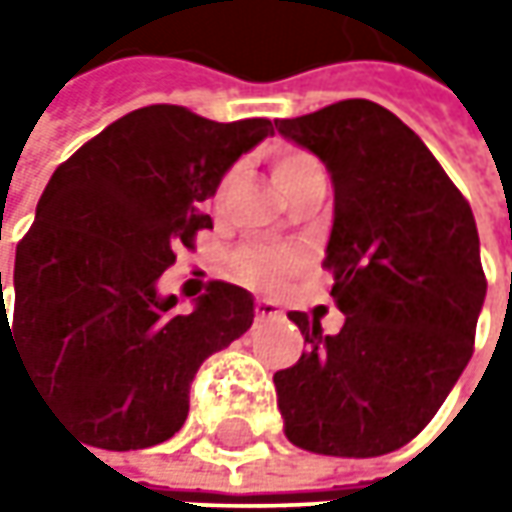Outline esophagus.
Wrapping results in <instances>:
<instances>
[{
  "label": "esophagus",
  "instance_id": "obj_1",
  "mask_svg": "<svg viewBox=\"0 0 512 512\" xmlns=\"http://www.w3.org/2000/svg\"><path fill=\"white\" fill-rule=\"evenodd\" d=\"M273 316H279V307L273 305L270 299H259L256 302V319H273Z\"/></svg>",
  "mask_w": 512,
  "mask_h": 512
}]
</instances>
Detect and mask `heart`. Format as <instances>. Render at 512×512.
Here are the masks:
<instances>
[{"mask_svg":"<svg viewBox=\"0 0 512 512\" xmlns=\"http://www.w3.org/2000/svg\"><path fill=\"white\" fill-rule=\"evenodd\" d=\"M313 176H325L313 153L302 148H285L273 156V182L285 196H290L296 187L305 185ZM230 267H233V276L242 279L245 285L276 287L296 270V256L287 250H273V247H242L233 253Z\"/></svg>","mask_w":512,"mask_h":512,"instance_id":"obj_1","label":"heart"}]
</instances>
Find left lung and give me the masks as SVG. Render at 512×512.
I'll return each mask as SVG.
<instances>
[{"label": "left lung", "instance_id": "left-lung-1", "mask_svg": "<svg viewBox=\"0 0 512 512\" xmlns=\"http://www.w3.org/2000/svg\"><path fill=\"white\" fill-rule=\"evenodd\" d=\"M330 170L325 267L344 313L336 336L290 310L307 350L273 376L296 447L373 459L413 442L473 356L487 279L462 190L422 139L367 99L276 119Z\"/></svg>", "mask_w": 512, "mask_h": 512}]
</instances>
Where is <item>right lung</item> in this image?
<instances>
[{"instance_id": "1", "label": "right lung", "mask_w": 512, "mask_h": 512, "mask_svg": "<svg viewBox=\"0 0 512 512\" xmlns=\"http://www.w3.org/2000/svg\"><path fill=\"white\" fill-rule=\"evenodd\" d=\"M267 133L270 119L213 122L148 105L53 170L16 245L13 322L2 299L0 344L8 330L33 387L93 447L170 439L202 362L253 325L245 287L207 282L196 307L176 313L156 282L213 227L205 202Z\"/></svg>"}]
</instances>
